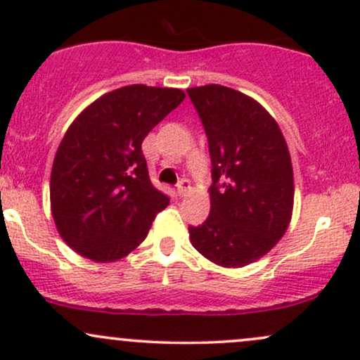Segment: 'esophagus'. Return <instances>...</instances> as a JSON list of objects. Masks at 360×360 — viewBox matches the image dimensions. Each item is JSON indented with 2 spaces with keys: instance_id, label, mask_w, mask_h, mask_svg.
<instances>
[{
  "instance_id": "1",
  "label": "esophagus",
  "mask_w": 360,
  "mask_h": 360,
  "mask_svg": "<svg viewBox=\"0 0 360 360\" xmlns=\"http://www.w3.org/2000/svg\"><path fill=\"white\" fill-rule=\"evenodd\" d=\"M189 191H191V183L188 179H181L177 183V193H179V196H186Z\"/></svg>"
}]
</instances>
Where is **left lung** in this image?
Wrapping results in <instances>:
<instances>
[{
	"label": "left lung",
	"mask_w": 360,
	"mask_h": 360,
	"mask_svg": "<svg viewBox=\"0 0 360 360\" xmlns=\"http://www.w3.org/2000/svg\"><path fill=\"white\" fill-rule=\"evenodd\" d=\"M208 136L210 215L189 227L193 248L224 268H243L274 250L294 210V171L275 117L224 85L188 89Z\"/></svg>",
	"instance_id": "8db88e82"
}]
</instances>
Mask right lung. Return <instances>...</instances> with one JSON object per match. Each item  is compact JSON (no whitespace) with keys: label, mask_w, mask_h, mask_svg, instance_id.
<instances>
[{"label":"right lung","mask_w":360,"mask_h":360,"mask_svg":"<svg viewBox=\"0 0 360 360\" xmlns=\"http://www.w3.org/2000/svg\"><path fill=\"white\" fill-rule=\"evenodd\" d=\"M181 89L126 85L75 117L56 150L49 198L66 244L96 263H114L147 238L169 198L152 184L141 141L184 101Z\"/></svg>","instance_id":"1"}]
</instances>
